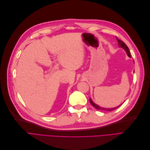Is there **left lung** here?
<instances>
[{
	"label": "left lung",
	"instance_id": "obj_1",
	"mask_svg": "<svg viewBox=\"0 0 150 150\" xmlns=\"http://www.w3.org/2000/svg\"><path fill=\"white\" fill-rule=\"evenodd\" d=\"M116 39H117V42H118V46H119L120 47H122V49H124L125 50V51L126 52L127 54H128V56L131 57V54H130V52H129V49H128V46H126V45L125 44V43L124 42H122V40H121L117 39V37H116ZM89 101H90L91 104V105H92L93 106H94L96 109H97V110H104V111H112V110H115V109H116V108H119V107L121 105H121H120L119 106H117V107H116V108H105L100 107L99 106L97 105V104H95V103L92 101V99H91V98L89 99Z\"/></svg>",
	"mask_w": 150,
	"mask_h": 150
}]
</instances>
